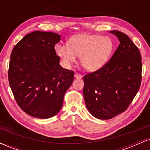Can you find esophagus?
Instances as JSON below:
<instances>
[{"label": "esophagus", "mask_w": 150, "mask_h": 150, "mask_svg": "<svg viewBox=\"0 0 150 150\" xmlns=\"http://www.w3.org/2000/svg\"><path fill=\"white\" fill-rule=\"evenodd\" d=\"M75 78H77V79H80V78H82V76L80 75V74L75 73Z\"/></svg>", "instance_id": "1"}]
</instances>
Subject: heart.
Segmentation results:
<instances>
[{"label": "heart", "mask_w": 150, "mask_h": 150, "mask_svg": "<svg viewBox=\"0 0 150 150\" xmlns=\"http://www.w3.org/2000/svg\"><path fill=\"white\" fill-rule=\"evenodd\" d=\"M113 47V42L109 37L86 34L73 37L68 44H56L55 51L65 66L70 67L80 56L84 68L93 71L106 63Z\"/></svg>", "instance_id": "obj_1"}]
</instances>
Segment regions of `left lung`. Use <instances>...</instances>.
I'll return each instance as SVG.
<instances>
[{
  "label": "left lung",
  "instance_id": "1",
  "mask_svg": "<svg viewBox=\"0 0 150 150\" xmlns=\"http://www.w3.org/2000/svg\"><path fill=\"white\" fill-rule=\"evenodd\" d=\"M120 42L109 61L83 77V95L87 109L95 118L111 119L124 112L140 89L142 58L126 34L113 30Z\"/></svg>",
  "mask_w": 150,
  "mask_h": 150
}]
</instances>
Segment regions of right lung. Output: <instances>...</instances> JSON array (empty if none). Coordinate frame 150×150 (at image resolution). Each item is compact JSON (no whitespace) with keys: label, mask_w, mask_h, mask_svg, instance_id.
I'll list each match as a JSON object with an SVG mask.
<instances>
[{"label":"right lung","mask_w":150,"mask_h":150,"mask_svg":"<svg viewBox=\"0 0 150 150\" xmlns=\"http://www.w3.org/2000/svg\"><path fill=\"white\" fill-rule=\"evenodd\" d=\"M60 40L58 34L35 31L25 35L12 51L10 88L18 106L31 116L49 118L57 114L73 82L74 72L62 68L55 51Z\"/></svg>","instance_id":"right-lung-1"}]
</instances>
